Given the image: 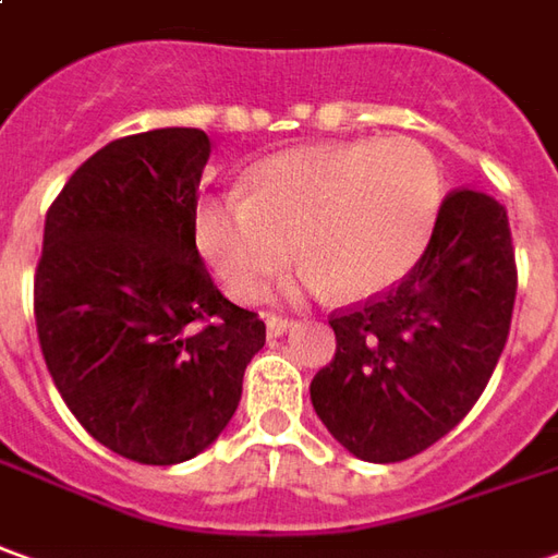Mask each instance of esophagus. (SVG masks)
<instances>
[{"label": "esophagus", "mask_w": 558, "mask_h": 558, "mask_svg": "<svg viewBox=\"0 0 558 558\" xmlns=\"http://www.w3.org/2000/svg\"><path fill=\"white\" fill-rule=\"evenodd\" d=\"M265 327H268V339H278L283 332H290V329L299 327V320H293V317H280V314H268V317H265Z\"/></svg>", "instance_id": "34e87169"}]
</instances>
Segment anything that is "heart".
Listing matches in <instances>:
<instances>
[{
    "label": "heart",
    "mask_w": 558,
    "mask_h": 558,
    "mask_svg": "<svg viewBox=\"0 0 558 558\" xmlns=\"http://www.w3.org/2000/svg\"><path fill=\"white\" fill-rule=\"evenodd\" d=\"M439 204L442 168L412 136L302 146L259 161L247 195L204 201L195 238L241 302L287 271L295 244L311 287L369 299L422 259Z\"/></svg>",
    "instance_id": "b5f03b06"
}]
</instances>
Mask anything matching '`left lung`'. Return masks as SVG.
Instances as JSON below:
<instances>
[{
    "mask_svg": "<svg viewBox=\"0 0 558 558\" xmlns=\"http://www.w3.org/2000/svg\"><path fill=\"white\" fill-rule=\"evenodd\" d=\"M513 302L517 256L504 204L454 189L407 278L329 314L336 357L311 381L314 412L363 461L424 452L486 390Z\"/></svg>",
    "mask_w": 558,
    "mask_h": 558,
    "instance_id": "1",
    "label": "left lung"
}]
</instances>
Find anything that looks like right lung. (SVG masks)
<instances>
[{"label": "right lung", "mask_w": 558, "mask_h": 558, "mask_svg": "<svg viewBox=\"0 0 558 558\" xmlns=\"http://www.w3.org/2000/svg\"><path fill=\"white\" fill-rule=\"evenodd\" d=\"M210 140L198 128L94 151L45 216L33 308L63 403L136 464H180L214 442L265 344L256 311L216 290L195 247Z\"/></svg>", "instance_id": "add662e5"}]
</instances>
